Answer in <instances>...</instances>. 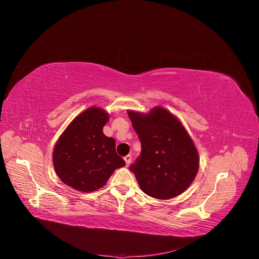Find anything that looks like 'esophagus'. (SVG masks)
Instances as JSON below:
<instances>
[{"instance_id": "obj_1", "label": "esophagus", "mask_w": 259, "mask_h": 259, "mask_svg": "<svg viewBox=\"0 0 259 259\" xmlns=\"http://www.w3.org/2000/svg\"><path fill=\"white\" fill-rule=\"evenodd\" d=\"M124 161H125V164H126V166H128L130 165V163L132 162V155H126V156H124Z\"/></svg>"}]
</instances>
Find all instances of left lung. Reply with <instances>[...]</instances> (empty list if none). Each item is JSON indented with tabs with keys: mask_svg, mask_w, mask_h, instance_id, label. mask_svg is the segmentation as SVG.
Wrapping results in <instances>:
<instances>
[{
	"mask_svg": "<svg viewBox=\"0 0 259 259\" xmlns=\"http://www.w3.org/2000/svg\"><path fill=\"white\" fill-rule=\"evenodd\" d=\"M142 144V153L130 169L142 190L166 200L183 193L199 169V153L184 125L166 109L149 113L127 111Z\"/></svg>",
	"mask_w": 259,
	"mask_h": 259,
	"instance_id": "8db88e82",
	"label": "left lung"
}]
</instances>
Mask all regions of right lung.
I'll use <instances>...</instances> for the list:
<instances>
[{
    "instance_id": "right-lung-1",
    "label": "right lung",
    "mask_w": 259,
    "mask_h": 259,
    "mask_svg": "<svg viewBox=\"0 0 259 259\" xmlns=\"http://www.w3.org/2000/svg\"><path fill=\"white\" fill-rule=\"evenodd\" d=\"M109 114L91 107L80 113L64 131L53 152L55 171L67 186L82 192L104 187L116 168L125 165L115 152V140L103 128Z\"/></svg>"
}]
</instances>
